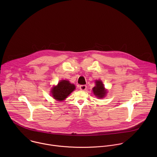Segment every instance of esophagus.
I'll use <instances>...</instances> for the list:
<instances>
[{
  "instance_id": "esophagus-1",
  "label": "esophagus",
  "mask_w": 157,
  "mask_h": 157,
  "mask_svg": "<svg viewBox=\"0 0 157 157\" xmlns=\"http://www.w3.org/2000/svg\"><path fill=\"white\" fill-rule=\"evenodd\" d=\"M86 88H87V86L86 85H81L79 86V89H81V91H85Z\"/></svg>"
}]
</instances>
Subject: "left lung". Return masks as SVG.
<instances>
[{
  "label": "left lung",
  "mask_w": 157,
  "mask_h": 157,
  "mask_svg": "<svg viewBox=\"0 0 157 157\" xmlns=\"http://www.w3.org/2000/svg\"><path fill=\"white\" fill-rule=\"evenodd\" d=\"M93 91L94 94L99 98H104L106 94V91L105 90L104 84H102V81L99 80L96 81V86L93 87Z\"/></svg>",
  "instance_id": "1"
}]
</instances>
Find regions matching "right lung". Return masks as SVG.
<instances>
[{
  "label": "right lung",
  "mask_w": 157,
  "mask_h": 157,
  "mask_svg": "<svg viewBox=\"0 0 157 157\" xmlns=\"http://www.w3.org/2000/svg\"><path fill=\"white\" fill-rule=\"evenodd\" d=\"M75 89V86L73 84H71L68 81L62 80L56 86L52 88L51 93L53 98L61 101L68 97Z\"/></svg>",
  "instance_id": "add662e5"
}]
</instances>
